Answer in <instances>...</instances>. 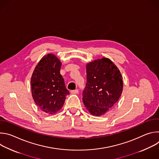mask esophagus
<instances>
[{"label":"esophagus","mask_w":159,"mask_h":159,"mask_svg":"<svg viewBox=\"0 0 159 159\" xmlns=\"http://www.w3.org/2000/svg\"><path fill=\"white\" fill-rule=\"evenodd\" d=\"M71 93L72 94H78L79 93V90L78 89H75V90H71Z\"/></svg>","instance_id":"esophagus-1"}]
</instances>
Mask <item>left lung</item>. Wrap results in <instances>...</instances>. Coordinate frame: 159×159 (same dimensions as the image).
Wrapping results in <instances>:
<instances>
[{"label": "left lung", "mask_w": 159, "mask_h": 159, "mask_svg": "<svg viewBox=\"0 0 159 159\" xmlns=\"http://www.w3.org/2000/svg\"><path fill=\"white\" fill-rule=\"evenodd\" d=\"M87 83L82 93L86 109L94 116H101L120 99L123 91L120 71L111 60L102 58L86 65Z\"/></svg>", "instance_id": "1"}]
</instances>
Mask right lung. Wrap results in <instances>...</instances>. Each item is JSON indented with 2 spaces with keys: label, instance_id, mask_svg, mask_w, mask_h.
Here are the masks:
<instances>
[{
  "label": "right lung",
  "instance_id": "right-lung-1",
  "mask_svg": "<svg viewBox=\"0 0 159 159\" xmlns=\"http://www.w3.org/2000/svg\"><path fill=\"white\" fill-rule=\"evenodd\" d=\"M61 61L53 54L44 56L33 73L31 85L33 98L43 111L54 115L62 107L69 91L60 74Z\"/></svg>",
  "mask_w": 159,
  "mask_h": 159
}]
</instances>
